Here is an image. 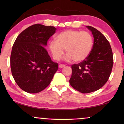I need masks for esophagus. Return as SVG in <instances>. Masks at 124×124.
Instances as JSON below:
<instances>
[{
  "instance_id": "esophagus-1",
  "label": "esophagus",
  "mask_w": 124,
  "mask_h": 124,
  "mask_svg": "<svg viewBox=\"0 0 124 124\" xmlns=\"http://www.w3.org/2000/svg\"><path fill=\"white\" fill-rule=\"evenodd\" d=\"M65 66H66V65H65V64H60L59 65V66H58V67H59L60 68H63V67H64Z\"/></svg>"
}]
</instances>
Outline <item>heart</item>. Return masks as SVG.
Listing matches in <instances>:
<instances>
[{"mask_svg":"<svg viewBox=\"0 0 124 124\" xmlns=\"http://www.w3.org/2000/svg\"><path fill=\"white\" fill-rule=\"evenodd\" d=\"M93 44V37L89 32L66 30L56 36V41H50L49 47L54 60H60L66 49L67 60H73L75 62H80L89 56Z\"/></svg>","mask_w":124,"mask_h":124,"instance_id":"b5f03b06","label":"heart"}]
</instances>
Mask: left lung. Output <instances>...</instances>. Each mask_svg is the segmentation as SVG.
I'll return each instance as SVG.
<instances>
[{
  "mask_svg": "<svg viewBox=\"0 0 124 124\" xmlns=\"http://www.w3.org/2000/svg\"><path fill=\"white\" fill-rule=\"evenodd\" d=\"M94 38L91 53L78 64H72L70 85L83 93L101 89L107 82L113 66V54L109 42L97 29L86 26Z\"/></svg>",
  "mask_w": 124,
  "mask_h": 124,
  "instance_id": "left-lung-1",
  "label": "left lung"
}]
</instances>
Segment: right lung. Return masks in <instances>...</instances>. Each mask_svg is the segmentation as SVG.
Segmentation results:
<instances>
[{"label": "right lung", "instance_id": "obj_1", "mask_svg": "<svg viewBox=\"0 0 124 124\" xmlns=\"http://www.w3.org/2000/svg\"><path fill=\"white\" fill-rule=\"evenodd\" d=\"M56 28L35 24L24 29L12 46L10 67L12 77L21 89L28 93L43 91L51 83L58 69L52 61L46 46Z\"/></svg>", "mask_w": 124, "mask_h": 124}]
</instances>
